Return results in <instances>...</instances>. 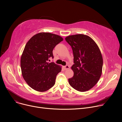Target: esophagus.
Segmentation results:
<instances>
[{
  "instance_id": "34e87169",
  "label": "esophagus",
  "mask_w": 122,
  "mask_h": 122,
  "mask_svg": "<svg viewBox=\"0 0 122 122\" xmlns=\"http://www.w3.org/2000/svg\"><path fill=\"white\" fill-rule=\"evenodd\" d=\"M64 68H65V70H67V69H69L70 68V67L69 65H66L64 66Z\"/></svg>"
}]
</instances>
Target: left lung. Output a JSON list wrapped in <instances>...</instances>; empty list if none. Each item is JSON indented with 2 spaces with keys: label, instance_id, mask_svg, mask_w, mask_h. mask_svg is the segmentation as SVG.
I'll return each mask as SVG.
<instances>
[{
  "label": "left lung",
  "instance_id": "obj_1",
  "mask_svg": "<svg viewBox=\"0 0 122 122\" xmlns=\"http://www.w3.org/2000/svg\"><path fill=\"white\" fill-rule=\"evenodd\" d=\"M66 41L71 46L74 76L69 84L76 91L84 92L93 87L99 81L103 66V59L97 45L89 36L78 34L69 36Z\"/></svg>",
  "mask_w": 122,
  "mask_h": 122
}]
</instances>
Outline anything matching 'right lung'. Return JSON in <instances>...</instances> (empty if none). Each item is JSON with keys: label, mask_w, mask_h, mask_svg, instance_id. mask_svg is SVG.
<instances>
[{"label": "right lung", "mask_w": 122, "mask_h": 122, "mask_svg": "<svg viewBox=\"0 0 122 122\" xmlns=\"http://www.w3.org/2000/svg\"><path fill=\"white\" fill-rule=\"evenodd\" d=\"M63 40L60 36L49 33L35 35L28 41L21 58L23 77L35 90L43 92L52 87L61 67L54 62L48 63L54 58L53 50Z\"/></svg>", "instance_id": "right-lung-1"}]
</instances>
